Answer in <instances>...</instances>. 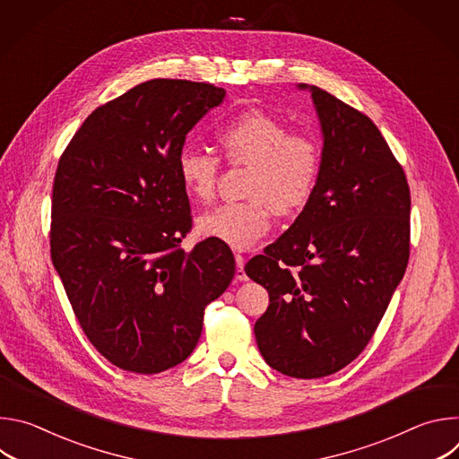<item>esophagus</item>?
Here are the masks:
<instances>
[{"instance_id": "34e87169", "label": "esophagus", "mask_w": 459, "mask_h": 459, "mask_svg": "<svg viewBox=\"0 0 459 459\" xmlns=\"http://www.w3.org/2000/svg\"><path fill=\"white\" fill-rule=\"evenodd\" d=\"M243 265H245V257L241 255V254H236V280L238 281H247V273H245V269H243Z\"/></svg>"}]
</instances>
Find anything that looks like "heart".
I'll return each mask as SVG.
<instances>
[{
    "instance_id": "heart-1",
    "label": "heart",
    "mask_w": 459,
    "mask_h": 459,
    "mask_svg": "<svg viewBox=\"0 0 459 459\" xmlns=\"http://www.w3.org/2000/svg\"><path fill=\"white\" fill-rule=\"evenodd\" d=\"M216 145L230 167H248L243 195L248 200L225 204L198 220L204 236L232 248H250L271 229V211L287 218L301 212L321 176V145L307 133L264 110L243 112L216 133ZM220 158L207 151L185 149L178 158V176L188 198L209 204L216 195Z\"/></svg>"
}]
</instances>
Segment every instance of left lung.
<instances>
[{
    "instance_id": "left-lung-1",
    "label": "left lung",
    "mask_w": 459,
    "mask_h": 459,
    "mask_svg": "<svg viewBox=\"0 0 459 459\" xmlns=\"http://www.w3.org/2000/svg\"><path fill=\"white\" fill-rule=\"evenodd\" d=\"M310 92L323 133L316 192L245 265L269 292L254 325L257 349L267 365L301 379L334 374L363 352L411 254L403 167L368 116L319 87Z\"/></svg>"
}]
</instances>
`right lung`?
I'll return each mask as SVG.
<instances>
[{"label":"right lung","mask_w":459,"mask_h":459,"mask_svg":"<svg viewBox=\"0 0 459 459\" xmlns=\"http://www.w3.org/2000/svg\"><path fill=\"white\" fill-rule=\"evenodd\" d=\"M225 91L151 80L98 107L63 151L52 185L50 257L89 342L112 365L158 374L198 345L204 314L236 264L192 229L178 176L185 136Z\"/></svg>","instance_id":"right-lung-1"}]
</instances>
